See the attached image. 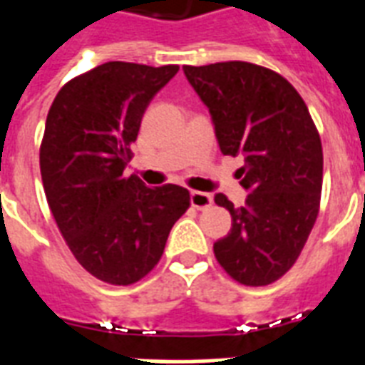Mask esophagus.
Segmentation results:
<instances>
[{"mask_svg":"<svg viewBox=\"0 0 365 365\" xmlns=\"http://www.w3.org/2000/svg\"><path fill=\"white\" fill-rule=\"evenodd\" d=\"M212 202H214V197L210 193H205V191H191V206L197 208V210H206L210 208Z\"/></svg>","mask_w":365,"mask_h":365,"instance_id":"obj_1","label":"esophagus"}]
</instances>
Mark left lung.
<instances>
[{"instance_id": "left-lung-1", "label": "left lung", "mask_w": 365, "mask_h": 365, "mask_svg": "<svg viewBox=\"0 0 365 365\" xmlns=\"http://www.w3.org/2000/svg\"><path fill=\"white\" fill-rule=\"evenodd\" d=\"M208 106L223 155H244L240 208L217 206L233 227L214 244L217 263L244 286H267L294 267L320 210L324 155L318 128L294 85L252 62L183 66Z\"/></svg>"}]
</instances>
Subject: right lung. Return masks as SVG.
I'll use <instances>...</instances> for the list:
<instances>
[{
	"label": "right lung",
	"mask_w": 365,
	"mask_h": 365,
	"mask_svg": "<svg viewBox=\"0 0 365 365\" xmlns=\"http://www.w3.org/2000/svg\"><path fill=\"white\" fill-rule=\"evenodd\" d=\"M180 66L106 62L73 77L48 110L39 148L48 208L79 265L113 286L138 282L159 263L185 187H145L125 176L151 98Z\"/></svg>",
	"instance_id": "1"
}]
</instances>
